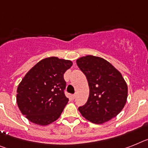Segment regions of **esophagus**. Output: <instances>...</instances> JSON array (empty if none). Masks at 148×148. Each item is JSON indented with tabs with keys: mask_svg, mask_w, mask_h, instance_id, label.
Segmentation results:
<instances>
[{
	"mask_svg": "<svg viewBox=\"0 0 148 148\" xmlns=\"http://www.w3.org/2000/svg\"><path fill=\"white\" fill-rule=\"evenodd\" d=\"M76 97H77V94H74V95H72V97H73V99L76 98Z\"/></svg>",
	"mask_w": 148,
	"mask_h": 148,
	"instance_id": "obj_1",
	"label": "esophagus"
}]
</instances>
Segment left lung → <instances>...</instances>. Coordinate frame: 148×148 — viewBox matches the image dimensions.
<instances>
[{"label": "left lung", "instance_id": "1", "mask_svg": "<svg viewBox=\"0 0 148 148\" xmlns=\"http://www.w3.org/2000/svg\"><path fill=\"white\" fill-rule=\"evenodd\" d=\"M89 86L86 103L79 107L86 120L101 124L119 115L127 102L128 88L119 70L99 56L88 55L77 60Z\"/></svg>", "mask_w": 148, "mask_h": 148}]
</instances>
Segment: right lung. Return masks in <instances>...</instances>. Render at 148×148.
<instances>
[{
  "mask_svg": "<svg viewBox=\"0 0 148 148\" xmlns=\"http://www.w3.org/2000/svg\"><path fill=\"white\" fill-rule=\"evenodd\" d=\"M71 60L56 56L45 58L25 74L17 88L21 112L32 123L46 126L60 118L69 102L63 75L72 66Z\"/></svg>",
  "mask_w": 148,
  "mask_h": 148,
  "instance_id": "add662e5",
  "label": "right lung"
}]
</instances>
